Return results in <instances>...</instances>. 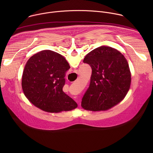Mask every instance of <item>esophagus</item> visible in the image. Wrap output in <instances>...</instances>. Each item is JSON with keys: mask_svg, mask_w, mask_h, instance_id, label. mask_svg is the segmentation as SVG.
<instances>
[{"mask_svg": "<svg viewBox=\"0 0 153 153\" xmlns=\"http://www.w3.org/2000/svg\"><path fill=\"white\" fill-rule=\"evenodd\" d=\"M79 105H80V103H79Z\"/></svg>", "mask_w": 153, "mask_h": 153, "instance_id": "obj_1", "label": "esophagus"}]
</instances>
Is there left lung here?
Segmentation results:
<instances>
[{
  "mask_svg": "<svg viewBox=\"0 0 153 153\" xmlns=\"http://www.w3.org/2000/svg\"><path fill=\"white\" fill-rule=\"evenodd\" d=\"M83 62L92 69L89 87L82 99L83 109L106 110L124 99L131 78L128 62L121 53L102 46L86 54Z\"/></svg>",
  "mask_w": 153,
  "mask_h": 153,
  "instance_id": "8db88e82",
  "label": "left lung"
}]
</instances>
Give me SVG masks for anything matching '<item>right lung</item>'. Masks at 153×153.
<instances>
[{
    "label": "right lung",
    "mask_w": 153,
    "mask_h": 153,
    "mask_svg": "<svg viewBox=\"0 0 153 153\" xmlns=\"http://www.w3.org/2000/svg\"><path fill=\"white\" fill-rule=\"evenodd\" d=\"M70 68L66 59L56 52L43 50L35 54L27 61L23 72L22 86L25 96L47 112L74 110L77 103L62 90Z\"/></svg>",
    "instance_id": "obj_1"
}]
</instances>
